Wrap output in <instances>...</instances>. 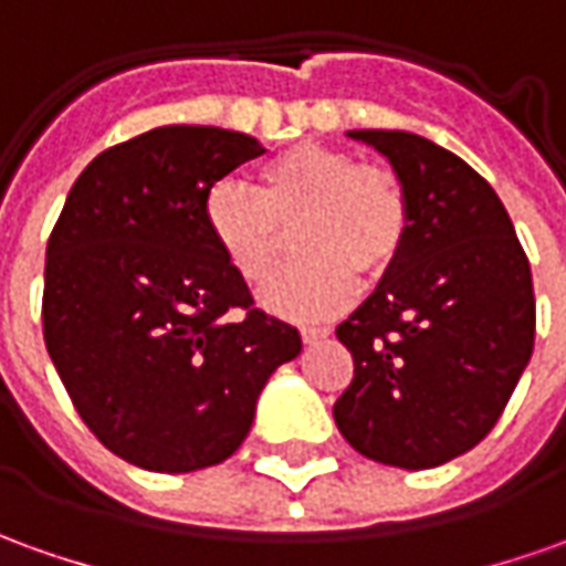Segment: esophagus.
Here are the masks:
<instances>
[{
	"mask_svg": "<svg viewBox=\"0 0 566 566\" xmlns=\"http://www.w3.org/2000/svg\"><path fill=\"white\" fill-rule=\"evenodd\" d=\"M332 328H325V325H303L300 328V337L306 340V344H315V340H322V337H328Z\"/></svg>",
	"mask_w": 566,
	"mask_h": 566,
	"instance_id": "esophagus-1",
	"label": "esophagus"
}]
</instances>
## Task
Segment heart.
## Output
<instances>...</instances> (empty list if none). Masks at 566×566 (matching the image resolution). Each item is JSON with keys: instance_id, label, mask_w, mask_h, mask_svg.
I'll use <instances>...</instances> for the list:
<instances>
[{"instance_id": "b5f03b06", "label": "heart", "mask_w": 566, "mask_h": 566, "mask_svg": "<svg viewBox=\"0 0 566 566\" xmlns=\"http://www.w3.org/2000/svg\"><path fill=\"white\" fill-rule=\"evenodd\" d=\"M203 226L226 266L263 284L297 232V266L263 291L269 313L310 322L347 310L359 275L384 279L412 232V203L399 176L363 167L356 154L297 145L260 167V188L222 179L207 191Z\"/></svg>"}]
</instances>
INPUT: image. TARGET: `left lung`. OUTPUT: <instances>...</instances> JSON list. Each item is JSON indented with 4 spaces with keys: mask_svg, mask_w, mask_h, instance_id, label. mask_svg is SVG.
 I'll use <instances>...</instances> for the list:
<instances>
[{
    "mask_svg": "<svg viewBox=\"0 0 566 566\" xmlns=\"http://www.w3.org/2000/svg\"><path fill=\"white\" fill-rule=\"evenodd\" d=\"M406 186V251L337 340L353 380L334 421L365 459L424 471L474 449L533 356L530 260L493 186L461 157L402 129H353Z\"/></svg>",
    "mask_w": 566,
    "mask_h": 566,
    "instance_id": "left-lung-1",
    "label": "left lung"
}]
</instances>
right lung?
I'll list each match as a JSON object with an SVG mask.
<instances>
[{
  "label": "right lung",
  "instance_id": "right-lung-1",
  "mask_svg": "<svg viewBox=\"0 0 566 566\" xmlns=\"http://www.w3.org/2000/svg\"><path fill=\"white\" fill-rule=\"evenodd\" d=\"M263 151L219 126H157L98 154L49 234L45 349L86 428L136 468L229 459L269 375L303 347L203 226L207 191Z\"/></svg>",
  "mask_w": 566,
  "mask_h": 566
}]
</instances>
